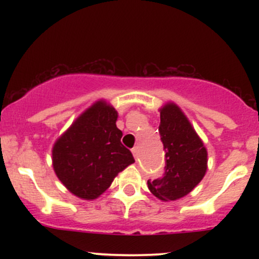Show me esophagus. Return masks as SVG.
<instances>
[{"label":"esophagus","instance_id":"1","mask_svg":"<svg viewBox=\"0 0 259 259\" xmlns=\"http://www.w3.org/2000/svg\"><path fill=\"white\" fill-rule=\"evenodd\" d=\"M132 152H133V156L135 157V159H138V157H139V148L138 147H134L133 150H132Z\"/></svg>","mask_w":259,"mask_h":259}]
</instances>
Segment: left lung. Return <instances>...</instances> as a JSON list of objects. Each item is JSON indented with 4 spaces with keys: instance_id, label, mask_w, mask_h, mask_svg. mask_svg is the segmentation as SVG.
<instances>
[{
    "instance_id": "left-lung-1",
    "label": "left lung",
    "mask_w": 259,
    "mask_h": 259,
    "mask_svg": "<svg viewBox=\"0 0 259 259\" xmlns=\"http://www.w3.org/2000/svg\"><path fill=\"white\" fill-rule=\"evenodd\" d=\"M159 112L165 171L163 178L148 180L147 186L160 201H177L189 195L203 179L208 153L203 141L179 106L167 102Z\"/></svg>"
}]
</instances>
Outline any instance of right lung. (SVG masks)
<instances>
[{"label": "right lung", "mask_w": 259, "mask_h": 259, "mask_svg": "<svg viewBox=\"0 0 259 259\" xmlns=\"http://www.w3.org/2000/svg\"><path fill=\"white\" fill-rule=\"evenodd\" d=\"M118 112L96 101L73 121L52 147L53 170L76 197L92 201L111 186L118 173L135 162L120 142Z\"/></svg>", "instance_id": "obj_1"}]
</instances>
